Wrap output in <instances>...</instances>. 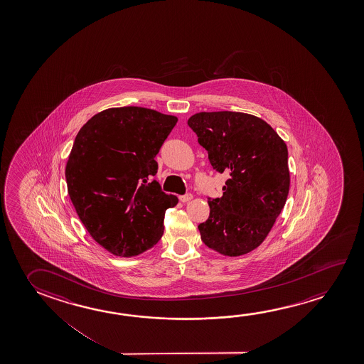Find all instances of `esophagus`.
<instances>
[{
    "label": "esophagus",
    "instance_id": "esophagus-1",
    "mask_svg": "<svg viewBox=\"0 0 364 364\" xmlns=\"http://www.w3.org/2000/svg\"><path fill=\"white\" fill-rule=\"evenodd\" d=\"M191 199H193V196H191V194H185V196H181V197H180V200L183 203L191 202Z\"/></svg>",
    "mask_w": 364,
    "mask_h": 364
}]
</instances>
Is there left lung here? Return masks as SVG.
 Instances as JSON below:
<instances>
[{
	"label": "left lung",
	"mask_w": 364,
	"mask_h": 364,
	"mask_svg": "<svg viewBox=\"0 0 364 364\" xmlns=\"http://www.w3.org/2000/svg\"><path fill=\"white\" fill-rule=\"evenodd\" d=\"M188 124L208 151L210 165L230 175L223 197L208 200V220L198 228L209 249L225 257L255 250L286 204L291 176L287 144L255 115L200 112Z\"/></svg>",
	"instance_id": "8db88e82"
}]
</instances>
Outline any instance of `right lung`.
<instances>
[{"instance_id": "1", "label": "right lung", "mask_w": 364, "mask_h": 364, "mask_svg": "<svg viewBox=\"0 0 364 364\" xmlns=\"http://www.w3.org/2000/svg\"><path fill=\"white\" fill-rule=\"evenodd\" d=\"M176 122L147 107H110L76 136L67 160V191L91 237L115 257H137L154 247L166 209L179 202L152 180L156 155Z\"/></svg>"}]
</instances>
